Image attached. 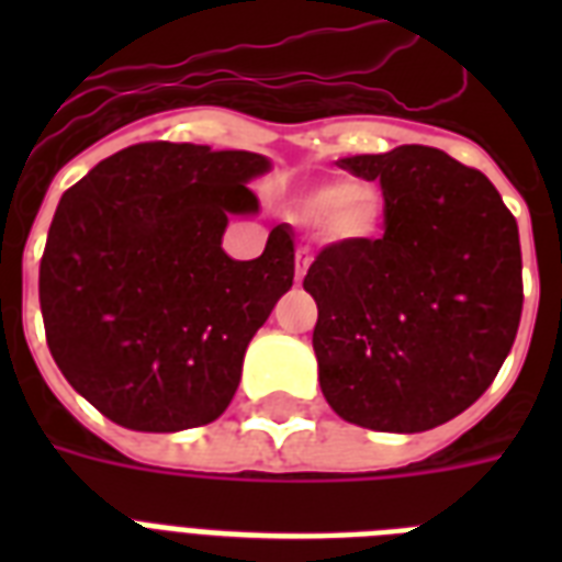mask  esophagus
Instances as JSON below:
<instances>
[{
	"label": "esophagus",
	"mask_w": 562,
	"mask_h": 562,
	"mask_svg": "<svg viewBox=\"0 0 562 562\" xmlns=\"http://www.w3.org/2000/svg\"><path fill=\"white\" fill-rule=\"evenodd\" d=\"M308 265H312V254H308V247H300L297 250V271H294V280L303 282V277H306Z\"/></svg>",
	"instance_id": "esophagus-1"
}]
</instances>
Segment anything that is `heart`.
I'll return each instance as SVG.
<instances>
[{"label":"heart","instance_id":"obj_1","mask_svg":"<svg viewBox=\"0 0 562 562\" xmlns=\"http://www.w3.org/2000/svg\"><path fill=\"white\" fill-rule=\"evenodd\" d=\"M291 210L303 224H324L326 236L341 245L370 241L384 224L382 194L352 180H321L300 192Z\"/></svg>","mask_w":562,"mask_h":562}]
</instances>
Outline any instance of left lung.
Masks as SVG:
<instances>
[{
	"label": "left lung",
	"instance_id": "8db88e82",
	"mask_svg": "<svg viewBox=\"0 0 562 562\" xmlns=\"http://www.w3.org/2000/svg\"><path fill=\"white\" fill-rule=\"evenodd\" d=\"M384 189V236L329 245L303 289L329 408L414 435L467 411L496 379L522 317L519 227L481 171L426 145L338 160Z\"/></svg>",
	"mask_w": 562,
	"mask_h": 562
}]
</instances>
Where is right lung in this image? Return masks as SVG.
Returning a JSON list of instances; mask_svg holds the SVG:
<instances>
[{
    "label": "right lung",
    "mask_w": 562,
    "mask_h": 562,
    "mask_svg": "<svg viewBox=\"0 0 562 562\" xmlns=\"http://www.w3.org/2000/svg\"><path fill=\"white\" fill-rule=\"evenodd\" d=\"M254 151L143 143L101 160L57 203L40 262L52 359L108 419L183 431L227 411L247 344L294 282V236L233 259V215H256Z\"/></svg>",
    "instance_id": "1"
}]
</instances>
